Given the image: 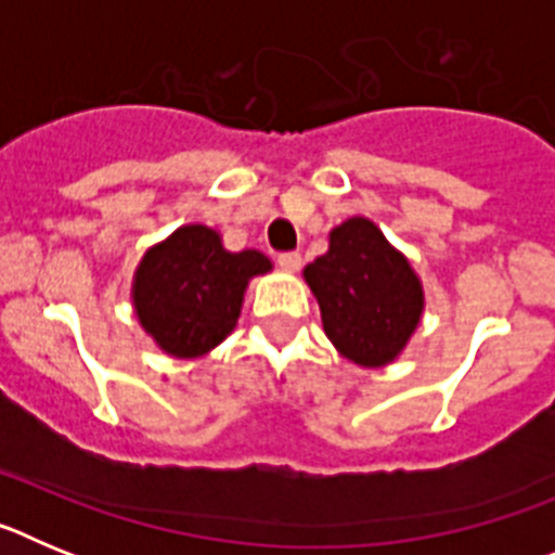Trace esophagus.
I'll return each instance as SVG.
<instances>
[{
    "label": "esophagus",
    "instance_id": "obj_1",
    "mask_svg": "<svg viewBox=\"0 0 555 555\" xmlns=\"http://www.w3.org/2000/svg\"><path fill=\"white\" fill-rule=\"evenodd\" d=\"M278 263H281L283 269H288V272H297V269L302 267V255L297 253V249H288V253L278 255Z\"/></svg>",
    "mask_w": 555,
    "mask_h": 555
}]
</instances>
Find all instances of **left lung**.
Segmentation results:
<instances>
[{
  "instance_id": "obj_1",
  "label": "left lung",
  "mask_w": 555,
  "mask_h": 555,
  "mask_svg": "<svg viewBox=\"0 0 555 555\" xmlns=\"http://www.w3.org/2000/svg\"><path fill=\"white\" fill-rule=\"evenodd\" d=\"M322 325L336 350L361 366L389 364L423 313V288L409 261L370 219H347L331 249L306 267Z\"/></svg>"
}]
</instances>
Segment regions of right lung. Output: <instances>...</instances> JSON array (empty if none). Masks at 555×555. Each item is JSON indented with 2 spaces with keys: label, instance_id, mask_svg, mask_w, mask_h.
Returning a JSON list of instances; mask_svg holds the SVG:
<instances>
[{
  "label": "right lung",
  "instance_id": "obj_1",
  "mask_svg": "<svg viewBox=\"0 0 555 555\" xmlns=\"http://www.w3.org/2000/svg\"><path fill=\"white\" fill-rule=\"evenodd\" d=\"M255 249L228 253L217 230L189 224L144 255L132 302L146 333L178 358H194L233 331L247 281L269 272Z\"/></svg>",
  "mask_w": 555,
  "mask_h": 555
}]
</instances>
